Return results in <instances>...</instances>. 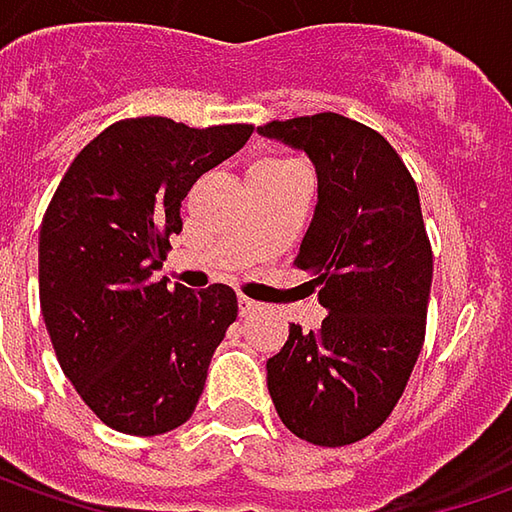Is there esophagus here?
I'll return each mask as SVG.
<instances>
[{
  "label": "esophagus",
  "mask_w": 512,
  "mask_h": 512,
  "mask_svg": "<svg viewBox=\"0 0 512 512\" xmlns=\"http://www.w3.org/2000/svg\"><path fill=\"white\" fill-rule=\"evenodd\" d=\"M259 310H262V305H259V302H253V299H247V296H239V313H242V316H256V313H259Z\"/></svg>",
  "instance_id": "esophagus-1"
}]
</instances>
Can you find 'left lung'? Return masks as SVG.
Wrapping results in <instances>:
<instances>
[{
    "label": "left lung",
    "instance_id": "1",
    "mask_svg": "<svg viewBox=\"0 0 512 512\" xmlns=\"http://www.w3.org/2000/svg\"><path fill=\"white\" fill-rule=\"evenodd\" d=\"M259 136L302 150L319 202L296 267L327 316L290 325L267 390L299 439L342 447L390 416L424 342L433 253L413 176L382 133L339 113L270 122Z\"/></svg>",
    "mask_w": 512,
    "mask_h": 512
}]
</instances>
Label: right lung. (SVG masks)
Wrapping results in <instances>:
<instances>
[{
    "instance_id": "1",
    "label": "right lung",
    "mask_w": 512,
    "mask_h": 512,
    "mask_svg": "<svg viewBox=\"0 0 512 512\" xmlns=\"http://www.w3.org/2000/svg\"><path fill=\"white\" fill-rule=\"evenodd\" d=\"M253 125L187 128L165 116L105 128L59 182L39 230V305L65 376L102 422L130 436L185 424L236 293L153 279L182 233L193 182L245 148Z\"/></svg>"
}]
</instances>
